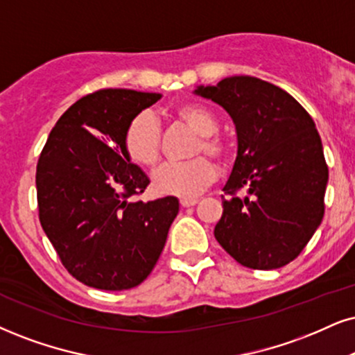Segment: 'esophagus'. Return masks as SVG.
<instances>
[{
  "mask_svg": "<svg viewBox=\"0 0 355 355\" xmlns=\"http://www.w3.org/2000/svg\"><path fill=\"white\" fill-rule=\"evenodd\" d=\"M198 202H199V199H196V198L181 199V205H182V207H192V205H196Z\"/></svg>",
  "mask_w": 355,
  "mask_h": 355,
  "instance_id": "1",
  "label": "esophagus"
}]
</instances>
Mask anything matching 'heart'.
<instances>
[{"mask_svg":"<svg viewBox=\"0 0 355 355\" xmlns=\"http://www.w3.org/2000/svg\"><path fill=\"white\" fill-rule=\"evenodd\" d=\"M182 123L199 135L194 153L225 159L229 155L227 143L217 137L218 121L207 107L200 103H186L174 110ZM123 150L133 163L143 168H153L159 161V128L156 118L148 112L138 113L130 120L123 133ZM217 178V169L207 157H194L186 163L163 164L153 174V187L156 192L176 198H194L211 186Z\"/></svg>","mask_w":355,"mask_h":355,"instance_id":"1","label":"heart"}]
</instances>
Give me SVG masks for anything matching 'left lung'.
<instances>
[{
  "label": "left lung",
  "instance_id": "obj_1",
  "mask_svg": "<svg viewBox=\"0 0 355 355\" xmlns=\"http://www.w3.org/2000/svg\"><path fill=\"white\" fill-rule=\"evenodd\" d=\"M237 130V157L214 235L240 265L282 268L311 240L324 216L329 171L313 118L288 92L250 76L199 85ZM248 194L239 198L236 192Z\"/></svg>",
  "mask_w": 355,
  "mask_h": 355
}]
</instances>
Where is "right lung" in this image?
<instances>
[{
  "label": "right lung",
  "instance_id": "add662e5",
  "mask_svg": "<svg viewBox=\"0 0 355 355\" xmlns=\"http://www.w3.org/2000/svg\"><path fill=\"white\" fill-rule=\"evenodd\" d=\"M161 94L103 89L57 120L37 161L39 220L69 273L87 286L121 291L155 268L179 212L173 196L130 200L150 179L123 150L133 116Z\"/></svg>",
  "mask_w": 355,
  "mask_h": 355
}]
</instances>
